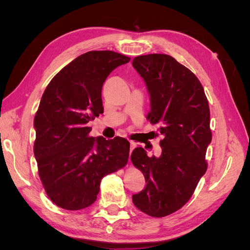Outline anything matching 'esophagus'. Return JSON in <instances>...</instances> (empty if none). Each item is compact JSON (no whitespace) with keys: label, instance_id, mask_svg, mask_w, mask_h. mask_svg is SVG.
Segmentation results:
<instances>
[{"label":"esophagus","instance_id":"34e87169","mask_svg":"<svg viewBox=\"0 0 250 250\" xmlns=\"http://www.w3.org/2000/svg\"><path fill=\"white\" fill-rule=\"evenodd\" d=\"M130 153L132 152V150L137 147V143H134V142H132V141H130Z\"/></svg>","mask_w":250,"mask_h":250}]
</instances>
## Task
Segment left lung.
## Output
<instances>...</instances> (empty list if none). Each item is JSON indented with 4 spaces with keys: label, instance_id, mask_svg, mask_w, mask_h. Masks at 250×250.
Listing matches in <instances>:
<instances>
[{
    "label": "left lung",
    "instance_id": "8db88e82",
    "mask_svg": "<svg viewBox=\"0 0 250 250\" xmlns=\"http://www.w3.org/2000/svg\"><path fill=\"white\" fill-rule=\"evenodd\" d=\"M132 65L150 96L148 120L164 135L160 156L149 157L142 147L132 151L131 162L147 183L132 202L143 213L161 218L185 206L208 169V102L198 78L170 55L138 56Z\"/></svg>",
    "mask_w": 250,
    "mask_h": 250
}]
</instances>
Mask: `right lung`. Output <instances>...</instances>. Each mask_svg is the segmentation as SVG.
I'll use <instances>...</instances> for the list:
<instances>
[{
    "label": "right lung",
    "mask_w": 250,
    "mask_h": 250,
    "mask_svg": "<svg viewBox=\"0 0 250 250\" xmlns=\"http://www.w3.org/2000/svg\"><path fill=\"white\" fill-rule=\"evenodd\" d=\"M130 58L89 51L65 65L44 89L34 118V155L49 198L78 210L96 201L101 179L123 168L130 144L124 138L89 137V121L103 113L102 86Z\"/></svg>",
    "instance_id": "obj_1"
}]
</instances>
